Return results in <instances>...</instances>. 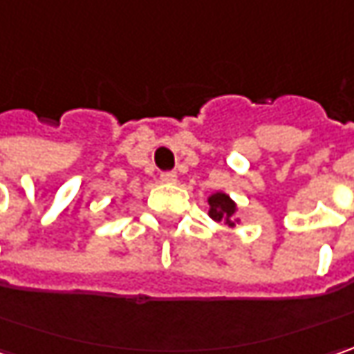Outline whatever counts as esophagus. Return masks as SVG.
I'll list each match as a JSON object with an SVG mask.
<instances>
[{"mask_svg":"<svg viewBox=\"0 0 354 354\" xmlns=\"http://www.w3.org/2000/svg\"><path fill=\"white\" fill-rule=\"evenodd\" d=\"M160 180L164 182V184H176L178 174H176V172H162Z\"/></svg>","mask_w":354,"mask_h":354,"instance_id":"obj_1","label":"esophagus"}]
</instances>
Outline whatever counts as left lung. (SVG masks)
<instances>
[{
  "label": "left lung",
  "instance_id": "1",
  "mask_svg": "<svg viewBox=\"0 0 354 354\" xmlns=\"http://www.w3.org/2000/svg\"><path fill=\"white\" fill-rule=\"evenodd\" d=\"M207 216L214 222H223L227 227H236L239 223L238 204L225 192H214L207 196Z\"/></svg>",
  "mask_w": 354,
  "mask_h": 354
}]
</instances>
